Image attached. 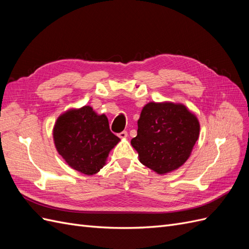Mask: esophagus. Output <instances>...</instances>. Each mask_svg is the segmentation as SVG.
Listing matches in <instances>:
<instances>
[{
	"label": "esophagus",
	"instance_id": "34e87169",
	"mask_svg": "<svg viewBox=\"0 0 249 249\" xmlns=\"http://www.w3.org/2000/svg\"><path fill=\"white\" fill-rule=\"evenodd\" d=\"M118 137L122 138V139L126 138V137H127V132H126V131H124V132H122V133H119V134H118Z\"/></svg>",
	"mask_w": 249,
	"mask_h": 249
}]
</instances>
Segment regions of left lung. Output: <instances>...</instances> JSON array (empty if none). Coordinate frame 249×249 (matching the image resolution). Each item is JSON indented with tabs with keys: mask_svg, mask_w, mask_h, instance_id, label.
<instances>
[{
	"mask_svg": "<svg viewBox=\"0 0 249 249\" xmlns=\"http://www.w3.org/2000/svg\"><path fill=\"white\" fill-rule=\"evenodd\" d=\"M199 127L196 115L185 105L150 102L141 111L137 136L131 144L143 165L165 175L188 160L199 137Z\"/></svg>",
	"mask_w": 249,
	"mask_h": 249,
	"instance_id": "left-lung-1",
	"label": "left lung"
}]
</instances>
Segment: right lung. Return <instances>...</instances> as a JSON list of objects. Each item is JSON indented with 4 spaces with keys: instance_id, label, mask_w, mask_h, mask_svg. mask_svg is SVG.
Segmentation results:
<instances>
[{
    "instance_id": "1",
    "label": "right lung",
    "mask_w": 249,
    "mask_h": 249,
    "mask_svg": "<svg viewBox=\"0 0 249 249\" xmlns=\"http://www.w3.org/2000/svg\"><path fill=\"white\" fill-rule=\"evenodd\" d=\"M53 138L67 165L86 176L104 167L110 150L120 141L110 131L107 116L99 115L90 106L62 113L55 123Z\"/></svg>"
}]
</instances>
